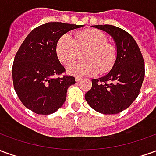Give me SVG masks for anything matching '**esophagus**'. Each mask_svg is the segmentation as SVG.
Returning <instances> with one entry per match:
<instances>
[{
	"mask_svg": "<svg viewBox=\"0 0 156 156\" xmlns=\"http://www.w3.org/2000/svg\"><path fill=\"white\" fill-rule=\"evenodd\" d=\"M81 79H82V78H79V77H76V78H75V81L78 82V81H80Z\"/></svg>",
	"mask_w": 156,
	"mask_h": 156,
	"instance_id": "obj_1",
	"label": "esophagus"
}]
</instances>
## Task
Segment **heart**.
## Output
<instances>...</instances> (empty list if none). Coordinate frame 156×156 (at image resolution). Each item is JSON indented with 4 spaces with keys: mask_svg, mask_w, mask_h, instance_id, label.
Masks as SVG:
<instances>
[{
    "mask_svg": "<svg viewBox=\"0 0 156 156\" xmlns=\"http://www.w3.org/2000/svg\"><path fill=\"white\" fill-rule=\"evenodd\" d=\"M88 50L87 62L75 63L68 67V73L74 76H94L98 72L107 73L115 64L116 51L108 43L105 34L98 29H84L76 32L74 39L65 34L58 39L56 51L62 64L68 65L79 56L80 51Z\"/></svg>",
    "mask_w": 156,
    "mask_h": 156,
    "instance_id": "heart-1",
    "label": "heart"
}]
</instances>
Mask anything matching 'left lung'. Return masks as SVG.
Returning <instances> with one entry per match:
<instances>
[{"label": "left lung", "mask_w": 156, "mask_h": 156, "mask_svg": "<svg viewBox=\"0 0 156 156\" xmlns=\"http://www.w3.org/2000/svg\"><path fill=\"white\" fill-rule=\"evenodd\" d=\"M115 40L117 57L105 77L92 79L85 99L92 108L105 115H115L129 108L140 91L144 78V62L133 37L112 25H96Z\"/></svg>", "instance_id": "1"}]
</instances>
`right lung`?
<instances>
[{"mask_svg": "<svg viewBox=\"0 0 156 156\" xmlns=\"http://www.w3.org/2000/svg\"><path fill=\"white\" fill-rule=\"evenodd\" d=\"M83 25L48 22L29 33L19 48L12 65L16 94L25 107L37 115H51L61 108L74 77L63 75L65 68L57 56L58 39Z\"/></svg>", "mask_w": 156, "mask_h": 156, "instance_id": "obj_1", "label": "right lung"}]
</instances>
